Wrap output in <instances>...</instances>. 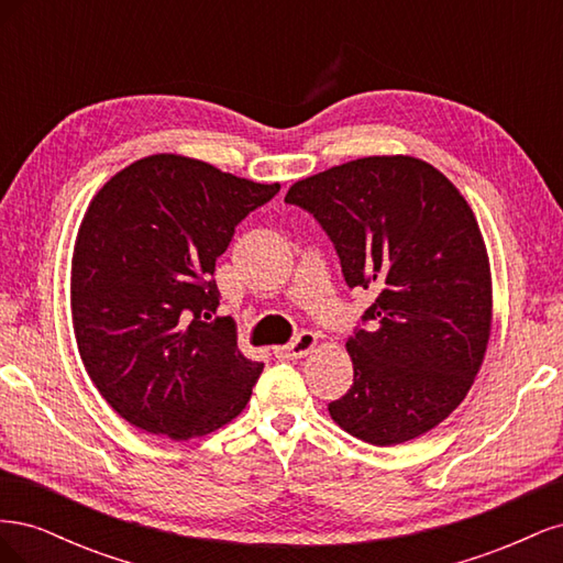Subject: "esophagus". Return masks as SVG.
<instances>
[{"mask_svg": "<svg viewBox=\"0 0 563 563\" xmlns=\"http://www.w3.org/2000/svg\"><path fill=\"white\" fill-rule=\"evenodd\" d=\"M314 347H317V335L312 331H302L288 345L277 347V356L279 360H302V356H308Z\"/></svg>", "mask_w": 563, "mask_h": 563, "instance_id": "1", "label": "esophagus"}]
</instances>
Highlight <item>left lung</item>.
<instances>
[{
    "mask_svg": "<svg viewBox=\"0 0 563 563\" xmlns=\"http://www.w3.org/2000/svg\"><path fill=\"white\" fill-rule=\"evenodd\" d=\"M331 236L350 288L373 286L347 338L354 383L331 418L373 446L430 432L467 397L493 319L479 223L457 187L408 155L362 157L288 187Z\"/></svg>",
    "mask_w": 563,
    "mask_h": 563,
    "instance_id": "1",
    "label": "left lung"
}]
</instances>
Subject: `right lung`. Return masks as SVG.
<instances>
[{"label": "right lung", "instance_id": "obj_1", "mask_svg": "<svg viewBox=\"0 0 563 563\" xmlns=\"http://www.w3.org/2000/svg\"><path fill=\"white\" fill-rule=\"evenodd\" d=\"M279 192L183 155L114 174L81 218L70 305L79 356L103 399L139 430L211 434L244 411L263 373L218 310V255Z\"/></svg>", "mask_w": 563, "mask_h": 563}]
</instances>
